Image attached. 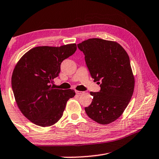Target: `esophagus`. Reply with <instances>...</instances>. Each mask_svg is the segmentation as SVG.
Here are the masks:
<instances>
[{
	"label": "esophagus",
	"instance_id": "obj_1",
	"mask_svg": "<svg viewBox=\"0 0 159 159\" xmlns=\"http://www.w3.org/2000/svg\"><path fill=\"white\" fill-rule=\"evenodd\" d=\"M75 92H76V93L78 95H80V94H84V92H82V91L76 90Z\"/></svg>",
	"mask_w": 159,
	"mask_h": 159
}]
</instances>
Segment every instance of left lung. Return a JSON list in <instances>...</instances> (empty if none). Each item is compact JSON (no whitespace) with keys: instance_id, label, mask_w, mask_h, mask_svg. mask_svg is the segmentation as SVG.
<instances>
[{"instance_id":"obj_1","label":"left lung","mask_w":159,"mask_h":159,"mask_svg":"<svg viewBox=\"0 0 159 159\" xmlns=\"http://www.w3.org/2000/svg\"><path fill=\"white\" fill-rule=\"evenodd\" d=\"M99 92H91V104L85 108L89 118L101 125L118 119L134 93L135 79L126 51L116 42L92 38L78 44Z\"/></svg>"}]
</instances>
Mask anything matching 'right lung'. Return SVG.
Here are the masks:
<instances>
[{"instance_id":"add662e5","label":"right lung","mask_w":159,"mask_h":159,"mask_svg":"<svg viewBox=\"0 0 159 159\" xmlns=\"http://www.w3.org/2000/svg\"><path fill=\"white\" fill-rule=\"evenodd\" d=\"M76 44L60 47H37L26 52L16 63L11 88L22 114L34 125L50 126L62 117L74 89H54L60 65L76 51Z\"/></svg>"}]
</instances>
